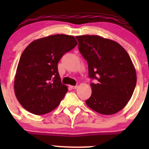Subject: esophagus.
<instances>
[{
  "label": "esophagus",
  "instance_id": "obj_1",
  "mask_svg": "<svg viewBox=\"0 0 149 149\" xmlns=\"http://www.w3.org/2000/svg\"><path fill=\"white\" fill-rule=\"evenodd\" d=\"M71 88H73V89H76V88H78V86H71Z\"/></svg>",
  "mask_w": 149,
  "mask_h": 149
}]
</instances>
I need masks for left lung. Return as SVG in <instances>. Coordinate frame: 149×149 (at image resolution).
Instances as JSON below:
<instances>
[{
	"instance_id": "obj_1",
	"label": "left lung",
	"mask_w": 149,
	"mask_h": 149,
	"mask_svg": "<svg viewBox=\"0 0 149 149\" xmlns=\"http://www.w3.org/2000/svg\"><path fill=\"white\" fill-rule=\"evenodd\" d=\"M79 49L87 61L91 95L87 106L102 115H113L126 106L136 85V71L119 43L98 35L76 36Z\"/></svg>"
}]
</instances>
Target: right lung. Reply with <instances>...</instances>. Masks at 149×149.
<instances>
[{
    "mask_svg": "<svg viewBox=\"0 0 149 149\" xmlns=\"http://www.w3.org/2000/svg\"><path fill=\"white\" fill-rule=\"evenodd\" d=\"M77 45L73 36L54 34L30 43L21 55L14 79V92L25 109L41 115L55 109L68 91L61 83L58 63Z\"/></svg>",
    "mask_w": 149,
    "mask_h": 149,
    "instance_id": "1",
    "label": "right lung"
}]
</instances>
